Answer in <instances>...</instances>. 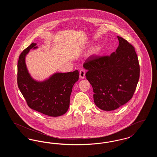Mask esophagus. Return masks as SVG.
<instances>
[{"label": "esophagus", "mask_w": 157, "mask_h": 157, "mask_svg": "<svg viewBox=\"0 0 157 157\" xmlns=\"http://www.w3.org/2000/svg\"><path fill=\"white\" fill-rule=\"evenodd\" d=\"M85 76V71L83 69L80 70V72H79V76H80V78L81 79H83V78H84Z\"/></svg>", "instance_id": "1"}]
</instances>
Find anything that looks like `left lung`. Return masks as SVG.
<instances>
[{
  "label": "left lung",
  "instance_id": "1",
  "mask_svg": "<svg viewBox=\"0 0 157 157\" xmlns=\"http://www.w3.org/2000/svg\"><path fill=\"white\" fill-rule=\"evenodd\" d=\"M119 46L109 56L88 58L83 63L92 86L94 100L104 111L115 110L132 98L140 78V65L134 47L117 36Z\"/></svg>",
  "mask_w": 157,
  "mask_h": 157
}]
</instances>
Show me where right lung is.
I'll return each mask as SVG.
<instances>
[{
  "instance_id": "1",
  "label": "right lung",
  "mask_w": 157,
  "mask_h": 157,
  "mask_svg": "<svg viewBox=\"0 0 157 157\" xmlns=\"http://www.w3.org/2000/svg\"><path fill=\"white\" fill-rule=\"evenodd\" d=\"M32 43L19 56L17 63V85L31 109L50 117H59L67 112L72 87L78 81L79 72L55 73L44 81H37L30 76L25 58L31 49H36Z\"/></svg>"
}]
</instances>
